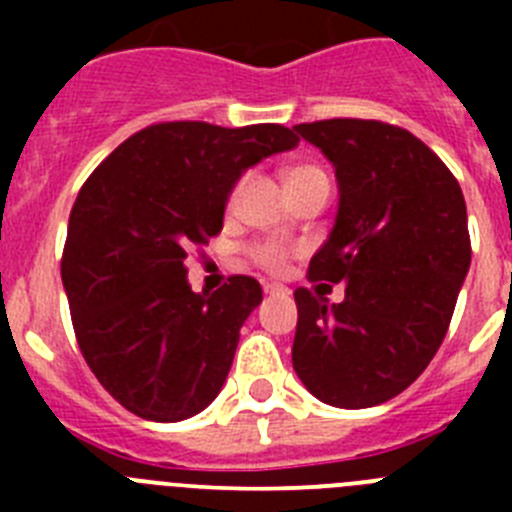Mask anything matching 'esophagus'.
<instances>
[{
	"instance_id": "esophagus-1",
	"label": "esophagus",
	"mask_w": 512,
	"mask_h": 512,
	"mask_svg": "<svg viewBox=\"0 0 512 512\" xmlns=\"http://www.w3.org/2000/svg\"><path fill=\"white\" fill-rule=\"evenodd\" d=\"M264 295L284 297V295H289V289L282 287V284H264Z\"/></svg>"
}]
</instances>
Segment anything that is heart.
<instances>
[{
	"label": "heart",
	"instance_id": "obj_1",
	"mask_svg": "<svg viewBox=\"0 0 512 512\" xmlns=\"http://www.w3.org/2000/svg\"><path fill=\"white\" fill-rule=\"evenodd\" d=\"M318 182H325L330 184L328 174H325L323 166L318 164H297L289 169L287 174V187H302V184H318ZM243 189V179H238V182L230 187L228 192V200H225V207L228 210H233L235 202H238V194H241ZM248 259L253 261V264L259 266V269L264 271H271V274H279V271L284 269V264H287L289 259V251L282 246V243L277 241H256L251 243V246L246 248Z\"/></svg>",
	"mask_w": 512,
	"mask_h": 512
}]
</instances>
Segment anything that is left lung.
Returning a JSON list of instances; mask_svg holds the SVG:
<instances>
[{
    "label": "left lung",
    "mask_w": 512,
    "mask_h": 512,
    "mask_svg": "<svg viewBox=\"0 0 512 512\" xmlns=\"http://www.w3.org/2000/svg\"><path fill=\"white\" fill-rule=\"evenodd\" d=\"M295 130L333 161L341 189L307 279L343 282L346 300L295 289L292 366L318 400L372 408L408 390L449 330L472 261L464 194L423 140L390 122L333 117Z\"/></svg>",
    "instance_id": "obj_1"
}]
</instances>
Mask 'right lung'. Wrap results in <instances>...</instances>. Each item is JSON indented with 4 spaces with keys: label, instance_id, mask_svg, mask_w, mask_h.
I'll return each mask as SVG.
<instances>
[{
    "label": "right lung",
    "instance_id": "right-lung-1",
    "mask_svg": "<svg viewBox=\"0 0 512 512\" xmlns=\"http://www.w3.org/2000/svg\"><path fill=\"white\" fill-rule=\"evenodd\" d=\"M297 143L274 122H156L79 189L61 256L71 323L94 377L138 418H192L223 387L261 284L233 274L212 295L192 292L184 259L223 230L238 176Z\"/></svg>",
    "mask_w": 512,
    "mask_h": 512
}]
</instances>
